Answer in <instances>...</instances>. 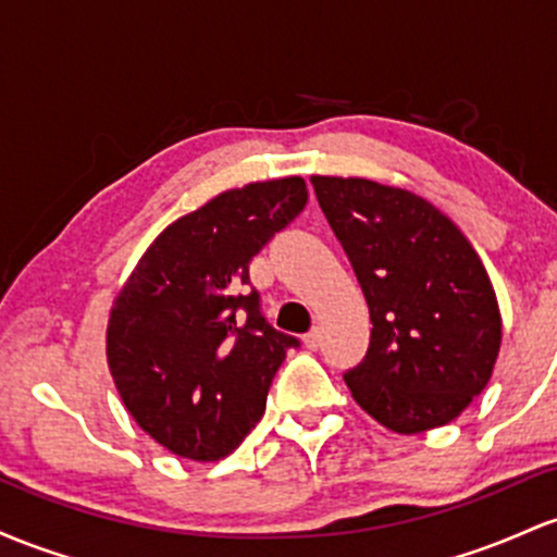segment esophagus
Instances as JSON below:
<instances>
[{"instance_id":"34e87169","label":"esophagus","mask_w":557,"mask_h":557,"mask_svg":"<svg viewBox=\"0 0 557 557\" xmlns=\"http://www.w3.org/2000/svg\"><path fill=\"white\" fill-rule=\"evenodd\" d=\"M305 347L308 349H318L321 347V329H310L308 334H305Z\"/></svg>"}]
</instances>
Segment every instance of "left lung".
I'll list each match as a JSON object with an SVG mask.
<instances>
[{"label": "left lung", "instance_id": "obj_1", "mask_svg": "<svg viewBox=\"0 0 557 557\" xmlns=\"http://www.w3.org/2000/svg\"><path fill=\"white\" fill-rule=\"evenodd\" d=\"M371 312V345L345 381L397 434L445 426L492 379L503 321L463 231L413 191L368 178L312 176Z\"/></svg>", "mask_w": 557, "mask_h": 557}]
</instances>
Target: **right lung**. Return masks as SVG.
I'll return each instance as SVG.
<instances>
[{
	"instance_id": "right-lung-1",
	"label": "right lung",
	"mask_w": 557,
	"mask_h": 557,
	"mask_svg": "<svg viewBox=\"0 0 557 557\" xmlns=\"http://www.w3.org/2000/svg\"><path fill=\"white\" fill-rule=\"evenodd\" d=\"M308 205L299 176L228 189L141 255L108 323V366L134 421L186 460H221L265 413L297 336L276 331L249 262Z\"/></svg>"
}]
</instances>
